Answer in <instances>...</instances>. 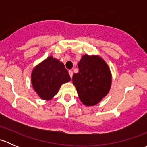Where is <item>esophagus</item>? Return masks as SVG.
<instances>
[{
	"instance_id": "obj_1",
	"label": "esophagus",
	"mask_w": 147,
	"mask_h": 147,
	"mask_svg": "<svg viewBox=\"0 0 147 147\" xmlns=\"http://www.w3.org/2000/svg\"><path fill=\"white\" fill-rule=\"evenodd\" d=\"M69 76H70V78H72V75H73V72H72V70H69Z\"/></svg>"
}]
</instances>
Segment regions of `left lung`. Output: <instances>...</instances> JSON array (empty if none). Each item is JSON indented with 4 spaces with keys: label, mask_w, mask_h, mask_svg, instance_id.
I'll use <instances>...</instances> for the list:
<instances>
[{
    "label": "left lung",
    "mask_w": 147,
    "mask_h": 147,
    "mask_svg": "<svg viewBox=\"0 0 147 147\" xmlns=\"http://www.w3.org/2000/svg\"><path fill=\"white\" fill-rule=\"evenodd\" d=\"M78 65L79 72L73 75L72 82L80 100L86 106L97 105L110 90V69L99 55H84Z\"/></svg>",
    "instance_id": "left-lung-1"
}]
</instances>
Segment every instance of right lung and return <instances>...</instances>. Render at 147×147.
Segmentation results:
<instances>
[{"label": "right lung", "instance_id": "right-lung-1", "mask_svg": "<svg viewBox=\"0 0 147 147\" xmlns=\"http://www.w3.org/2000/svg\"><path fill=\"white\" fill-rule=\"evenodd\" d=\"M71 80L68 71L62 62L53 56L47 57L34 67L31 82L34 90L42 100H52L61 85Z\"/></svg>", "mask_w": 147, "mask_h": 147}]
</instances>
